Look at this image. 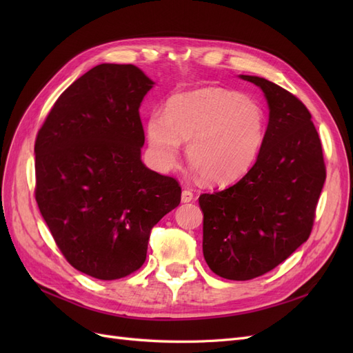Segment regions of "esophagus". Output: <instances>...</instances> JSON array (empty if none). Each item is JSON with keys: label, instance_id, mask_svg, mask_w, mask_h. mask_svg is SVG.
Here are the masks:
<instances>
[{"label": "esophagus", "instance_id": "1", "mask_svg": "<svg viewBox=\"0 0 353 353\" xmlns=\"http://www.w3.org/2000/svg\"><path fill=\"white\" fill-rule=\"evenodd\" d=\"M193 199H194V194L191 193L190 190H184L183 193H181V200H183V203H190Z\"/></svg>", "mask_w": 353, "mask_h": 353}]
</instances>
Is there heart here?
Here are the masks:
<instances>
[{
  "mask_svg": "<svg viewBox=\"0 0 353 353\" xmlns=\"http://www.w3.org/2000/svg\"><path fill=\"white\" fill-rule=\"evenodd\" d=\"M266 116L241 94L201 88L170 99L166 116L148 117L145 137L154 165L169 169L181 143L188 162L210 185H228L249 172L265 141Z\"/></svg>",
  "mask_w": 353,
  "mask_h": 353,
  "instance_id": "b5f03b06",
  "label": "heart"
}]
</instances>
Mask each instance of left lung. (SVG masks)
Returning <instances> with one entry per match:
<instances>
[{"label": "left lung", "instance_id": "left-lung-1", "mask_svg": "<svg viewBox=\"0 0 353 353\" xmlns=\"http://www.w3.org/2000/svg\"><path fill=\"white\" fill-rule=\"evenodd\" d=\"M259 87L268 104L265 141L237 184L201 194L203 256L227 280L245 281L274 270L307 240L325 181L323 147L305 104L271 81Z\"/></svg>", "mask_w": 353, "mask_h": 353}]
</instances>
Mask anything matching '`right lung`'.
<instances>
[{"label": "right lung", "instance_id": "add662e5", "mask_svg": "<svg viewBox=\"0 0 353 353\" xmlns=\"http://www.w3.org/2000/svg\"><path fill=\"white\" fill-rule=\"evenodd\" d=\"M154 87L134 65L103 63L63 92L35 141V199L68 262L97 280L144 263L150 232L181 187L141 160L140 105Z\"/></svg>", "mask_w": 353, "mask_h": 353}]
</instances>
